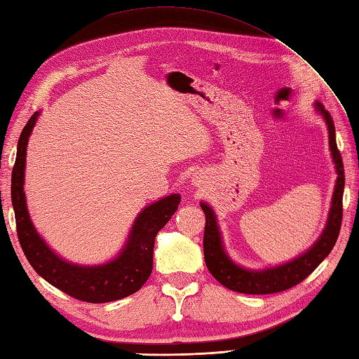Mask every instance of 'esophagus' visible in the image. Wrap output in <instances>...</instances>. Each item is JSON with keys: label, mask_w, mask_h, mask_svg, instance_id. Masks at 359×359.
Returning a JSON list of instances; mask_svg holds the SVG:
<instances>
[{"label": "esophagus", "mask_w": 359, "mask_h": 359, "mask_svg": "<svg viewBox=\"0 0 359 359\" xmlns=\"http://www.w3.org/2000/svg\"><path fill=\"white\" fill-rule=\"evenodd\" d=\"M196 182H198V180H196ZM199 182H201V180H199ZM196 185H198V184H196Z\"/></svg>", "instance_id": "obj_1"}]
</instances>
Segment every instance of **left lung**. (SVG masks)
I'll return each instance as SVG.
<instances>
[{"mask_svg":"<svg viewBox=\"0 0 359 359\" xmlns=\"http://www.w3.org/2000/svg\"><path fill=\"white\" fill-rule=\"evenodd\" d=\"M314 105L316 110L324 116L327 123L330 151H332L338 179H336L332 207H330L325 229L320 233L319 240L310 249L291 259V262L273 266V268L259 271L241 268L235 262H231L230 257L226 254V250H224L221 231L219 227H217L216 215L212 207L205 202H201V208L205 213V231H203V257H205V264L210 273H212L217 282L231 291L243 294H273L290 290V287L304 282L324 262L334 248L336 240H338L342 224L344 184H346L344 163L338 144H336L334 123L332 115L328 114L320 102H316Z\"/></svg>","mask_w":359,"mask_h":359,"instance_id":"left-lung-1","label":"left lung"}]
</instances>
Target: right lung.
Listing matches in <instances>:
<instances>
[{
	"label": "right lung",
	"instance_id": "add662e5",
	"mask_svg": "<svg viewBox=\"0 0 359 359\" xmlns=\"http://www.w3.org/2000/svg\"><path fill=\"white\" fill-rule=\"evenodd\" d=\"M39 115V111H35L21 132L15 165L12 170V207L15 212L21 249L41 278L77 300L88 304H105V302L128 297L137 292L149 278L156 235L175 213L180 203V194H170L144 207L133 221L124 248L110 262L96 266H82L60 258L37 233L26 207V147Z\"/></svg>",
	"mask_w": 359,
	"mask_h": 359
}]
</instances>
